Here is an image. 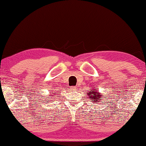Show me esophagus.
<instances>
[{"instance_id": "obj_1", "label": "esophagus", "mask_w": 146, "mask_h": 146, "mask_svg": "<svg viewBox=\"0 0 146 146\" xmlns=\"http://www.w3.org/2000/svg\"><path fill=\"white\" fill-rule=\"evenodd\" d=\"M75 87H73V86H72V87H71V90H75Z\"/></svg>"}]
</instances>
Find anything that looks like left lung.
Returning <instances> with one entry per match:
<instances>
[{
    "label": "left lung",
    "mask_w": 146,
    "mask_h": 146,
    "mask_svg": "<svg viewBox=\"0 0 146 146\" xmlns=\"http://www.w3.org/2000/svg\"><path fill=\"white\" fill-rule=\"evenodd\" d=\"M94 93V95H95V97H90V93ZM88 95L90 96V98H94V99L95 100H93V101H95V102H98V100H100L101 99H100V98H101V96H102V97H103V95H100V94L99 93V92H98V91H90V92H89V93L88 94ZM93 100V99H92Z\"/></svg>",
    "instance_id": "1"
}]
</instances>
